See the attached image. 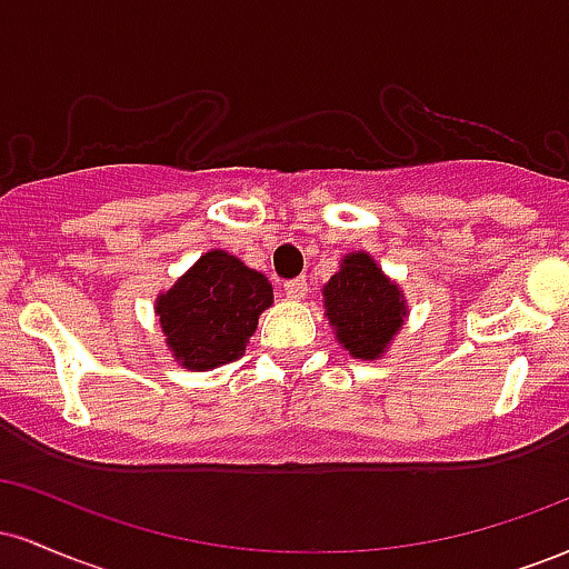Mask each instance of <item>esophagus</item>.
<instances>
[{
  "label": "esophagus",
  "mask_w": 569,
  "mask_h": 569,
  "mask_svg": "<svg viewBox=\"0 0 569 569\" xmlns=\"http://www.w3.org/2000/svg\"><path fill=\"white\" fill-rule=\"evenodd\" d=\"M283 293L289 299H305L307 297V280L305 278H293L283 283Z\"/></svg>",
  "instance_id": "obj_1"
}]
</instances>
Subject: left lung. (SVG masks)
Wrapping results in <instances>:
<instances>
[{
	"label": "left lung",
	"instance_id": "8db88e82",
	"mask_svg": "<svg viewBox=\"0 0 569 569\" xmlns=\"http://www.w3.org/2000/svg\"><path fill=\"white\" fill-rule=\"evenodd\" d=\"M321 293L339 348L358 361H380L409 318L401 286L385 276L369 251L345 253Z\"/></svg>",
	"mask_w": 569,
	"mask_h": 569
}]
</instances>
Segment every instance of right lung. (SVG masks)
I'll list each match as a JSON object with an SVG mask.
<instances>
[{
  "instance_id": "add662e5",
  "label": "right lung",
  "mask_w": 569,
  "mask_h": 569,
  "mask_svg": "<svg viewBox=\"0 0 569 569\" xmlns=\"http://www.w3.org/2000/svg\"><path fill=\"white\" fill-rule=\"evenodd\" d=\"M272 305V283L232 253L211 248L154 299L166 348L181 369L208 371L238 361L259 316Z\"/></svg>"
}]
</instances>
